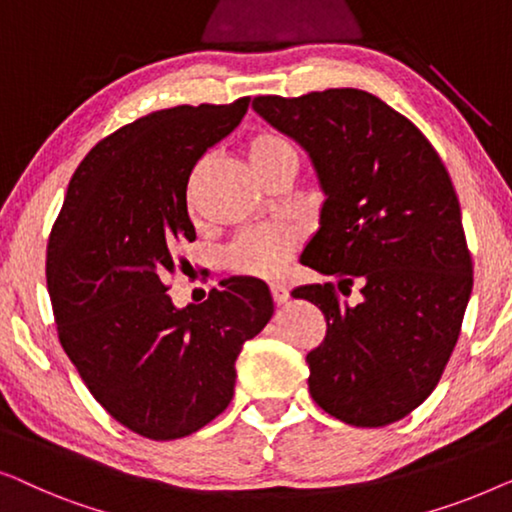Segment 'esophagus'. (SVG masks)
<instances>
[{
    "instance_id": "esophagus-1",
    "label": "esophagus",
    "mask_w": 512,
    "mask_h": 512,
    "mask_svg": "<svg viewBox=\"0 0 512 512\" xmlns=\"http://www.w3.org/2000/svg\"><path fill=\"white\" fill-rule=\"evenodd\" d=\"M269 290H271V299L276 301L278 306L285 304L287 297H290V290H287V285H283V283H273Z\"/></svg>"
}]
</instances>
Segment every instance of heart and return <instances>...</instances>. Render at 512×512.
<instances>
[{"label":"heart","instance_id":"1","mask_svg":"<svg viewBox=\"0 0 512 512\" xmlns=\"http://www.w3.org/2000/svg\"><path fill=\"white\" fill-rule=\"evenodd\" d=\"M246 157L264 181L283 169H297V150L285 136L276 132H255L246 141ZM208 157L194 164L187 178V201H194V190L201 171L206 169ZM299 246V236L290 227H253L241 232L225 248V266L232 273L253 278H276L290 262Z\"/></svg>","mask_w":512,"mask_h":512}]
</instances>
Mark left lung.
<instances>
[{"mask_svg": "<svg viewBox=\"0 0 512 512\" xmlns=\"http://www.w3.org/2000/svg\"><path fill=\"white\" fill-rule=\"evenodd\" d=\"M255 111L313 157L325 206L301 264L338 278L297 287L327 334L306 355L313 401L352 427H385L434 392L462 331L473 259L448 169L406 115L355 88L259 95Z\"/></svg>", "mask_w": 512, "mask_h": 512, "instance_id": "left-lung-1", "label": "left lung"}]
</instances>
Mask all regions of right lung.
Returning <instances> with one entry per match:
<instances>
[{
  "label": "right lung",
  "mask_w": 512,
  "mask_h": 512,
  "mask_svg": "<svg viewBox=\"0 0 512 512\" xmlns=\"http://www.w3.org/2000/svg\"><path fill=\"white\" fill-rule=\"evenodd\" d=\"M248 104H181L115 129L78 164L50 229L57 338L106 413L150 441L190 436L229 406L236 357L273 315L250 278L183 311L167 294L178 246L197 239L187 178Z\"/></svg>",
  "instance_id": "1"
}]
</instances>
